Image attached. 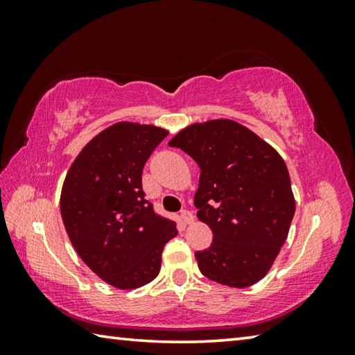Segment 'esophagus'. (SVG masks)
Returning a JSON list of instances; mask_svg holds the SVG:
<instances>
[{
	"instance_id": "1",
	"label": "esophagus",
	"mask_w": 355,
	"mask_h": 355,
	"mask_svg": "<svg viewBox=\"0 0 355 355\" xmlns=\"http://www.w3.org/2000/svg\"><path fill=\"white\" fill-rule=\"evenodd\" d=\"M180 220H182L183 224H192V222H194V214L188 211V209H183V211L180 213Z\"/></svg>"
}]
</instances>
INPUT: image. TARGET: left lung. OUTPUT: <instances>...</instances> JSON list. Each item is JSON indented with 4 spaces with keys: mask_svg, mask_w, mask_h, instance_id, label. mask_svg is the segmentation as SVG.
<instances>
[{
    "mask_svg": "<svg viewBox=\"0 0 355 355\" xmlns=\"http://www.w3.org/2000/svg\"><path fill=\"white\" fill-rule=\"evenodd\" d=\"M169 146L200 167L194 205L213 230L211 245L196 252L200 272L233 288L257 284L279 255L296 211L285 161L227 119L186 127Z\"/></svg>",
    "mask_w": 355,
    "mask_h": 355,
    "instance_id": "left-lung-1",
    "label": "left lung"
}]
</instances>
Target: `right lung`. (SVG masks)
<instances>
[{
  "label": "right lung",
  "mask_w": 355,
  "mask_h": 355,
  "mask_svg": "<svg viewBox=\"0 0 355 355\" xmlns=\"http://www.w3.org/2000/svg\"><path fill=\"white\" fill-rule=\"evenodd\" d=\"M167 136L153 125L119 122L81 150L65 177L61 214L78 255L107 284L131 290L161 269L175 220L155 213L142 169Z\"/></svg>",
  "instance_id": "1"
}]
</instances>
